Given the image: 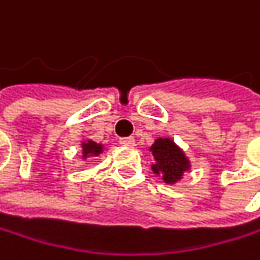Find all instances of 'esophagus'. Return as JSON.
Masks as SVG:
<instances>
[{
    "label": "esophagus",
    "instance_id": "esophagus-1",
    "mask_svg": "<svg viewBox=\"0 0 260 260\" xmlns=\"http://www.w3.org/2000/svg\"><path fill=\"white\" fill-rule=\"evenodd\" d=\"M120 145H123V146H134L136 145V139L134 137H121L120 139Z\"/></svg>",
    "mask_w": 260,
    "mask_h": 260
}]
</instances>
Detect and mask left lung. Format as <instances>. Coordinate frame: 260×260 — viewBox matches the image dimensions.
Returning a JSON list of instances; mask_svg holds the SVG:
<instances>
[{"mask_svg":"<svg viewBox=\"0 0 260 260\" xmlns=\"http://www.w3.org/2000/svg\"><path fill=\"white\" fill-rule=\"evenodd\" d=\"M155 157V165L152 169L155 174H161L165 183H175L181 178L183 172L189 169V160L184 157L183 151L169 139H158L151 146Z\"/></svg>","mask_w":260,"mask_h":260,"instance_id":"left-lung-1","label":"left lung"}]
</instances>
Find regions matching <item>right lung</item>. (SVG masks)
<instances>
[{
    "mask_svg": "<svg viewBox=\"0 0 260 260\" xmlns=\"http://www.w3.org/2000/svg\"><path fill=\"white\" fill-rule=\"evenodd\" d=\"M83 148V157H88V155H99L102 152V145H97L94 142H86L82 145Z\"/></svg>",
    "mask_w": 260,
    "mask_h": 260,
    "instance_id": "add662e5",
    "label": "right lung"
}]
</instances>
